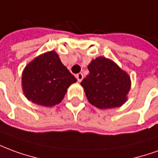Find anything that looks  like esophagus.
<instances>
[{"instance_id":"1","label":"esophagus","mask_w":158,"mask_h":158,"mask_svg":"<svg viewBox=\"0 0 158 158\" xmlns=\"http://www.w3.org/2000/svg\"><path fill=\"white\" fill-rule=\"evenodd\" d=\"M76 78H77V79H78V81H79V82H81L83 78H84V75H83V73H78V74L76 75Z\"/></svg>"}]
</instances>
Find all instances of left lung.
<instances>
[{
    "label": "left lung",
    "mask_w": 158,
    "mask_h": 158,
    "mask_svg": "<svg viewBox=\"0 0 158 158\" xmlns=\"http://www.w3.org/2000/svg\"><path fill=\"white\" fill-rule=\"evenodd\" d=\"M89 74L80 85L91 105L101 110L121 107L127 101L131 79L114 60L98 56L88 65Z\"/></svg>",
    "instance_id": "8db88e82"
}]
</instances>
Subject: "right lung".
<instances>
[{
    "mask_svg": "<svg viewBox=\"0 0 158 158\" xmlns=\"http://www.w3.org/2000/svg\"><path fill=\"white\" fill-rule=\"evenodd\" d=\"M22 90L29 101L44 107L59 104L68 88L77 79L51 50L39 55L22 73Z\"/></svg>",
    "mask_w": 158,
    "mask_h": 158,
    "instance_id": "1",
    "label": "right lung"
}]
</instances>
